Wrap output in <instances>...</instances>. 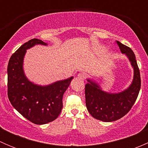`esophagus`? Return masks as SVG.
<instances>
[{"label":"esophagus","instance_id":"obj_1","mask_svg":"<svg viewBox=\"0 0 148 148\" xmlns=\"http://www.w3.org/2000/svg\"><path fill=\"white\" fill-rule=\"evenodd\" d=\"M78 78L80 79H84L86 78V74L84 73H79L78 74Z\"/></svg>","mask_w":148,"mask_h":148}]
</instances>
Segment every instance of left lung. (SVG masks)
<instances>
[{
    "instance_id": "obj_1",
    "label": "left lung",
    "mask_w": 148,
    "mask_h": 148,
    "mask_svg": "<svg viewBox=\"0 0 148 148\" xmlns=\"http://www.w3.org/2000/svg\"><path fill=\"white\" fill-rule=\"evenodd\" d=\"M121 52L127 57L133 68L131 84L125 90L111 93L102 90L99 83L87 79L85 85V98L87 110L94 118L103 122H113L122 118L130 110L138 98L141 86L140 70L132 49L117 41Z\"/></svg>"
}]
</instances>
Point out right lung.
<instances>
[{
    "label": "right lung",
    "instance_id": "obj_1",
    "mask_svg": "<svg viewBox=\"0 0 148 148\" xmlns=\"http://www.w3.org/2000/svg\"><path fill=\"white\" fill-rule=\"evenodd\" d=\"M35 45L48 44L34 38L19 47L10 58L7 69L8 97L13 107L25 118L36 125H44L60 114L63 95L74 77L44 86L30 81L23 71V59L26 50Z\"/></svg>",
    "mask_w": 148,
    "mask_h": 148
}]
</instances>
